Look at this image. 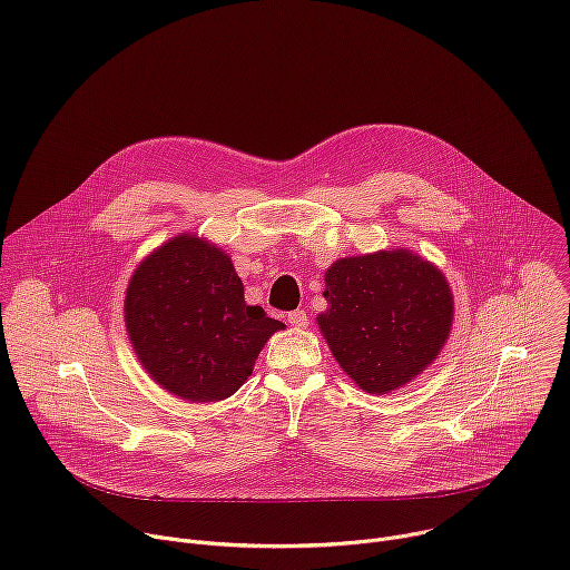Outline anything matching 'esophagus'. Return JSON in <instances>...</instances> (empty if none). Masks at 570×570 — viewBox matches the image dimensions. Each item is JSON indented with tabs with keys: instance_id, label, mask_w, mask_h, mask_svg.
<instances>
[{
	"instance_id": "obj_1",
	"label": "esophagus",
	"mask_w": 570,
	"mask_h": 570,
	"mask_svg": "<svg viewBox=\"0 0 570 570\" xmlns=\"http://www.w3.org/2000/svg\"><path fill=\"white\" fill-rule=\"evenodd\" d=\"M287 323H289L292 327H305V325H307V314H305V309H294V312H289V314H287Z\"/></svg>"
}]
</instances>
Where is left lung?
<instances>
[{"mask_svg":"<svg viewBox=\"0 0 570 570\" xmlns=\"http://www.w3.org/2000/svg\"><path fill=\"white\" fill-rule=\"evenodd\" d=\"M316 316L338 366L366 393L417 377L442 351L453 296L442 272L409 249L341 258L325 272Z\"/></svg>","mask_w":570,"mask_h":570,"instance_id":"obj_1","label":"left lung"}]
</instances>
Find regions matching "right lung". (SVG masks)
<instances>
[{"label": "right lung", "instance_id": "right-lung-1", "mask_svg": "<svg viewBox=\"0 0 570 570\" xmlns=\"http://www.w3.org/2000/svg\"><path fill=\"white\" fill-rule=\"evenodd\" d=\"M126 327L146 373L188 402L234 395L285 325L245 303L232 258L197 236L153 252L126 292Z\"/></svg>", "mask_w": 570, "mask_h": 570}]
</instances>
